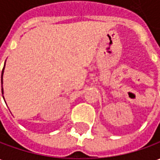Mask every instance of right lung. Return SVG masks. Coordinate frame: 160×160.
<instances>
[{"label":"right lung","mask_w":160,"mask_h":160,"mask_svg":"<svg viewBox=\"0 0 160 160\" xmlns=\"http://www.w3.org/2000/svg\"><path fill=\"white\" fill-rule=\"evenodd\" d=\"M4 68H5V65H4V67H3V69H2V94H3V88H2V76H3V73H4ZM3 98H4V97H3Z\"/></svg>","instance_id":"1"}]
</instances>
